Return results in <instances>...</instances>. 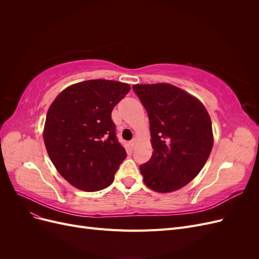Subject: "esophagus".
I'll use <instances>...</instances> for the list:
<instances>
[{
    "instance_id": "obj_1",
    "label": "esophagus",
    "mask_w": 259,
    "mask_h": 259,
    "mask_svg": "<svg viewBox=\"0 0 259 259\" xmlns=\"http://www.w3.org/2000/svg\"><path fill=\"white\" fill-rule=\"evenodd\" d=\"M136 142H137V139L136 138H133L132 140H131V142L128 143L130 144V146H131V148L132 149H134L135 148V145H136Z\"/></svg>"
}]
</instances>
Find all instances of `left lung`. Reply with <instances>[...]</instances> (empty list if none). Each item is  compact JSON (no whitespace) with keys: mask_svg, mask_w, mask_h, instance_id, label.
Segmentation results:
<instances>
[{"mask_svg":"<svg viewBox=\"0 0 259 259\" xmlns=\"http://www.w3.org/2000/svg\"><path fill=\"white\" fill-rule=\"evenodd\" d=\"M133 90L149 116L153 152L139 166L147 187L156 192L183 188L204 166L213 148L211 121L190 94L167 83L136 84Z\"/></svg>","mask_w":259,"mask_h":259,"instance_id":"obj_1","label":"left lung"}]
</instances>
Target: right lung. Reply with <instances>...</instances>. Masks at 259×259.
Here are the masks:
<instances>
[{"mask_svg":"<svg viewBox=\"0 0 259 259\" xmlns=\"http://www.w3.org/2000/svg\"><path fill=\"white\" fill-rule=\"evenodd\" d=\"M130 90L126 83L89 80L69 86L51 105L43 133L46 150L58 173L77 189L94 192L110 186L126 158L111 112Z\"/></svg>","mask_w":259,"mask_h":259,"instance_id":"right-lung-1","label":"right lung"}]
</instances>
